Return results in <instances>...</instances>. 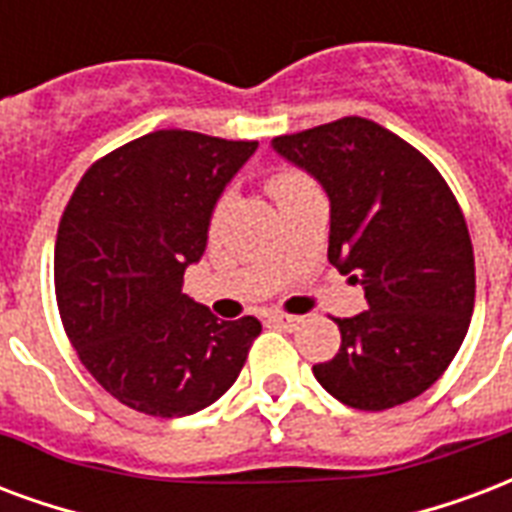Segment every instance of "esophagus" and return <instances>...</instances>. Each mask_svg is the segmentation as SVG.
<instances>
[{
	"instance_id": "1",
	"label": "esophagus",
	"mask_w": 512,
	"mask_h": 512,
	"mask_svg": "<svg viewBox=\"0 0 512 512\" xmlns=\"http://www.w3.org/2000/svg\"><path fill=\"white\" fill-rule=\"evenodd\" d=\"M270 321L275 326H280V329H286V332H294V329H299L302 326V318L299 315H286V313H272Z\"/></svg>"
}]
</instances>
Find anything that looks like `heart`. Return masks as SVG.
<instances>
[{
  "label": "heart",
  "instance_id": "heart-1",
  "mask_svg": "<svg viewBox=\"0 0 512 512\" xmlns=\"http://www.w3.org/2000/svg\"><path fill=\"white\" fill-rule=\"evenodd\" d=\"M297 183H302V178L294 175V172H278V175L270 180V191L275 197H280L283 191H288L291 186H297Z\"/></svg>",
  "mask_w": 512,
  "mask_h": 512
}]
</instances>
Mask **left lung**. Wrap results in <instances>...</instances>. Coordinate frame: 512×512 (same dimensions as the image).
<instances>
[{"instance_id":"8db88e82","label":"left lung","mask_w":512,"mask_h":512,"mask_svg":"<svg viewBox=\"0 0 512 512\" xmlns=\"http://www.w3.org/2000/svg\"><path fill=\"white\" fill-rule=\"evenodd\" d=\"M329 197V261L364 288L367 310L337 318L343 343L315 364L356 410H388L440 378L470 329L475 256L459 202L432 161L375 121L348 115L272 140Z\"/></svg>"}]
</instances>
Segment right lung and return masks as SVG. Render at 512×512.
<instances>
[{
    "label": "right lung",
    "mask_w": 512,
    "mask_h": 512,
    "mask_svg": "<svg viewBox=\"0 0 512 512\" xmlns=\"http://www.w3.org/2000/svg\"><path fill=\"white\" fill-rule=\"evenodd\" d=\"M259 142L161 129L88 169L61 215L56 299L96 383L137 413L191 416L224 397L261 324L183 294L224 188Z\"/></svg>",
    "instance_id": "right-lung-1"
}]
</instances>
